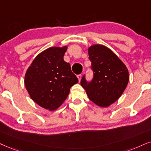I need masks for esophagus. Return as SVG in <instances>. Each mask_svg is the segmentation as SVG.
Here are the masks:
<instances>
[{
    "instance_id": "34e87169",
    "label": "esophagus",
    "mask_w": 151,
    "mask_h": 151,
    "mask_svg": "<svg viewBox=\"0 0 151 151\" xmlns=\"http://www.w3.org/2000/svg\"><path fill=\"white\" fill-rule=\"evenodd\" d=\"M81 77H82L81 74H79V75H77V78H78V80H79V81H81Z\"/></svg>"
}]
</instances>
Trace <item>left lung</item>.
<instances>
[{"instance_id": "1", "label": "left lung", "mask_w": 151, "mask_h": 151, "mask_svg": "<svg viewBox=\"0 0 151 151\" xmlns=\"http://www.w3.org/2000/svg\"><path fill=\"white\" fill-rule=\"evenodd\" d=\"M93 78L87 82L81 80L88 98L101 107H108L123 94L129 81V72L125 65L113 51L102 45L88 48Z\"/></svg>"}]
</instances>
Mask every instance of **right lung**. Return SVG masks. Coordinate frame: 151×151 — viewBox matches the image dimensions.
Instances as JSON below:
<instances>
[{"instance_id": "1", "label": "right lung", "mask_w": 151, "mask_h": 151, "mask_svg": "<svg viewBox=\"0 0 151 151\" xmlns=\"http://www.w3.org/2000/svg\"><path fill=\"white\" fill-rule=\"evenodd\" d=\"M68 47H52L35 57L25 74L24 84L30 98L49 111L58 109L78 82L69 63L63 60Z\"/></svg>"}]
</instances>
